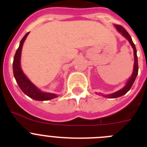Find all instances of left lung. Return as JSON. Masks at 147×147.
Masks as SVG:
<instances>
[{"mask_svg": "<svg viewBox=\"0 0 147 147\" xmlns=\"http://www.w3.org/2000/svg\"><path fill=\"white\" fill-rule=\"evenodd\" d=\"M115 27L117 28V30L124 37L127 39V40H129V43L131 44L132 45V49L134 50V57H135V62H134V70H133V73H132V75L130 78H129V80H128L127 82V85H125L124 88H122L121 90H119V91L115 92V93H112V94H109V95H102L103 96L105 97H108V98H118V97H120L123 95L126 94L127 92L129 91L130 88H132V85H133V83H134L135 80L136 79V76L138 75V57H137V51H136V45H135L134 42H132V40L131 38L130 35L129 34V33L127 32V30L124 28V27H122L120 25H115Z\"/></svg>", "mask_w": 147, "mask_h": 147, "instance_id": "8db88e82", "label": "left lung"}]
</instances>
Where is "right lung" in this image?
Wrapping results in <instances>:
<instances>
[{"mask_svg":"<svg viewBox=\"0 0 147 147\" xmlns=\"http://www.w3.org/2000/svg\"><path fill=\"white\" fill-rule=\"evenodd\" d=\"M28 33H26L25 36L23 37L20 42V45L17 49L16 53L14 57V61H13V73L15 76V80L18 86L20 87L22 91L26 94L30 98H33L37 101H47L51 98H56L57 96L54 93H47L42 92L37 88L34 86L29 80L27 79L26 76L24 75L20 67V55H21L22 47H23V42L25 41L26 38L28 36Z\"/></svg>","mask_w":147,"mask_h":147,"instance_id":"right-lung-1","label":"right lung"}]
</instances>
